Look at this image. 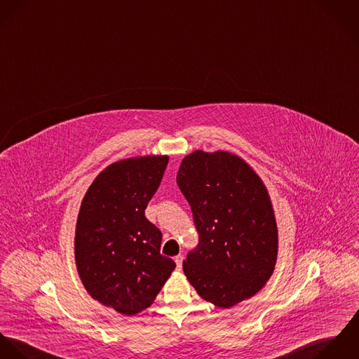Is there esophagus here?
<instances>
[{
	"instance_id": "obj_1",
	"label": "esophagus",
	"mask_w": 359,
	"mask_h": 359,
	"mask_svg": "<svg viewBox=\"0 0 359 359\" xmlns=\"http://www.w3.org/2000/svg\"><path fill=\"white\" fill-rule=\"evenodd\" d=\"M183 259H184V257H183L182 255H179V256H176V257H175V263H176V266H177V269H179V270L182 269V264H183Z\"/></svg>"
}]
</instances>
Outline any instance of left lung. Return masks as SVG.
Returning <instances> with one entry per match:
<instances>
[{
	"label": "left lung",
	"mask_w": 359,
	"mask_h": 359,
	"mask_svg": "<svg viewBox=\"0 0 359 359\" xmlns=\"http://www.w3.org/2000/svg\"><path fill=\"white\" fill-rule=\"evenodd\" d=\"M176 182L199 237L183 262L186 277L202 299L222 309L252 297L271 277L278 253L263 182L237 156L201 150L182 161Z\"/></svg>",
	"instance_id": "obj_1"
}]
</instances>
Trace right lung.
I'll return each mask as SVG.
<instances>
[{
	"label": "right lung",
	"mask_w": 359,
	"mask_h": 359,
	"mask_svg": "<svg viewBox=\"0 0 359 359\" xmlns=\"http://www.w3.org/2000/svg\"><path fill=\"white\" fill-rule=\"evenodd\" d=\"M169 158L147 156L109 165L81 203L76 263L88 293L135 316L156 300L176 264L160 252L162 233L144 216Z\"/></svg>",
	"instance_id": "add662e5"
}]
</instances>
